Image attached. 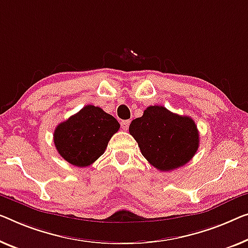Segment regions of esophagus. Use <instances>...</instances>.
<instances>
[{
  "mask_svg": "<svg viewBox=\"0 0 248 248\" xmlns=\"http://www.w3.org/2000/svg\"><path fill=\"white\" fill-rule=\"evenodd\" d=\"M129 124H130V121H129V120H124V121H121V123H120L121 128H123L124 130H127V129L129 128Z\"/></svg>",
  "mask_w": 248,
  "mask_h": 248,
  "instance_id": "esophagus-1",
  "label": "esophagus"
}]
</instances>
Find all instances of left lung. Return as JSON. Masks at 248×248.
Here are the masks:
<instances>
[{
	"label": "left lung",
	"instance_id": "obj_1",
	"mask_svg": "<svg viewBox=\"0 0 248 248\" xmlns=\"http://www.w3.org/2000/svg\"><path fill=\"white\" fill-rule=\"evenodd\" d=\"M142 156L161 171L186 165L199 147L197 125L190 117L172 113L162 106H150L129 125Z\"/></svg>",
	"mask_w": 248,
	"mask_h": 248
}]
</instances>
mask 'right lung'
<instances>
[{"instance_id":"obj_1","label":"right lung","mask_w":248,"mask_h":248,"mask_svg":"<svg viewBox=\"0 0 248 248\" xmlns=\"http://www.w3.org/2000/svg\"><path fill=\"white\" fill-rule=\"evenodd\" d=\"M119 128V123L111 114L88 105L55 128L54 145L70 164L87 167L103 155Z\"/></svg>"}]
</instances>
